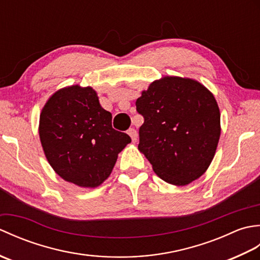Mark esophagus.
Returning a JSON list of instances; mask_svg holds the SVG:
<instances>
[{
  "mask_svg": "<svg viewBox=\"0 0 260 260\" xmlns=\"http://www.w3.org/2000/svg\"><path fill=\"white\" fill-rule=\"evenodd\" d=\"M127 134L131 136L132 142L136 143V141H137V132L134 128H129L128 131H127Z\"/></svg>",
  "mask_w": 260,
  "mask_h": 260,
  "instance_id": "34e87169",
  "label": "esophagus"
}]
</instances>
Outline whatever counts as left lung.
I'll return each mask as SVG.
<instances>
[{"instance_id": "left-lung-1", "label": "left lung", "mask_w": 260, "mask_h": 260, "mask_svg": "<svg viewBox=\"0 0 260 260\" xmlns=\"http://www.w3.org/2000/svg\"><path fill=\"white\" fill-rule=\"evenodd\" d=\"M136 109L144 117L139 150L158 178L183 186L204 174L221 133L219 106L207 87L165 76L142 91Z\"/></svg>"}]
</instances>
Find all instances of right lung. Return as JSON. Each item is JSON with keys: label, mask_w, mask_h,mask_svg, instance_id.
I'll list each match as a JSON object with an SVG mask.
<instances>
[{"label": "right lung", "mask_w": 260, "mask_h": 260, "mask_svg": "<svg viewBox=\"0 0 260 260\" xmlns=\"http://www.w3.org/2000/svg\"><path fill=\"white\" fill-rule=\"evenodd\" d=\"M39 136L49 164L60 178L95 189L112 173L131 137L112 127L95 89L73 85L53 92L43 106Z\"/></svg>", "instance_id": "1"}]
</instances>
